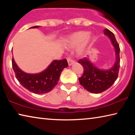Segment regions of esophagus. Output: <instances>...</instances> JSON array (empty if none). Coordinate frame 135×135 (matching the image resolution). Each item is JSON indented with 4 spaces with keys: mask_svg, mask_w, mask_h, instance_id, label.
Instances as JSON below:
<instances>
[{
    "mask_svg": "<svg viewBox=\"0 0 135 135\" xmlns=\"http://www.w3.org/2000/svg\"><path fill=\"white\" fill-rule=\"evenodd\" d=\"M67 61H68V65H69V66H71V65H72L73 64H74V62H75V61L74 60H73V59H71L70 58H68Z\"/></svg>",
    "mask_w": 135,
    "mask_h": 135,
    "instance_id": "esophagus-1",
    "label": "esophagus"
}]
</instances>
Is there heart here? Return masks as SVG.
Wrapping results in <instances>:
<instances>
[{"instance_id":"heart-1","label":"heart","mask_w":135,"mask_h":135,"mask_svg":"<svg viewBox=\"0 0 135 135\" xmlns=\"http://www.w3.org/2000/svg\"><path fill=\"white\" fill-rule=\"evenodd\" d=\"M94 39V35L88 31H78L68 35L64 40V45L70 48H73L79 45L77 49V54L81 56L93 43Z\"/></svg>"}]
</instances>
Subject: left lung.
I'll list each match as a JSON object with an SVG mask.
<instances>
[{
    "mask_svg": "<svg viewBox=\"0 0 135 135\" xmlns=\"http://www.w3.org/2000/svg\"><path fill=\"white\" fill-rule=\"evenodd\" d=\"M104 35L109 38L115 49V62L108 70L99 69L95 67L89 58L85 57L78 62L83 66V76L79 78L81 85L89 92L100 93L108 89L117 80L120 68V47L114 34L108 29H105Z\"/></svg>",
    "mask_w": 135,
    "mask_h": 135,
    "instance_id": "8db88e82",
    "label": "left lung"
}]
</instances>
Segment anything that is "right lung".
Listing matches in <instances>:
<instances>
[{"mask_svg":"<svg viewBox=\"0 0 135 135\" xmlns=\"http://www.w3.org/2000/svg\"><path fill=\"white\" fill-rule=\"evenodd\" d=\"M39 27L34 26L30 28ZM12 63L16 78L20 83L30 92L36 94H43L51 92L58 83L64 68L68 67L67 59L54 60L43 71L36 74H29L18 67L13 57Z\"/></svg>","mask_w":135,"mask_h":135,"instance_id":"right-lung-1","label":"right lung"}]
</instances>
